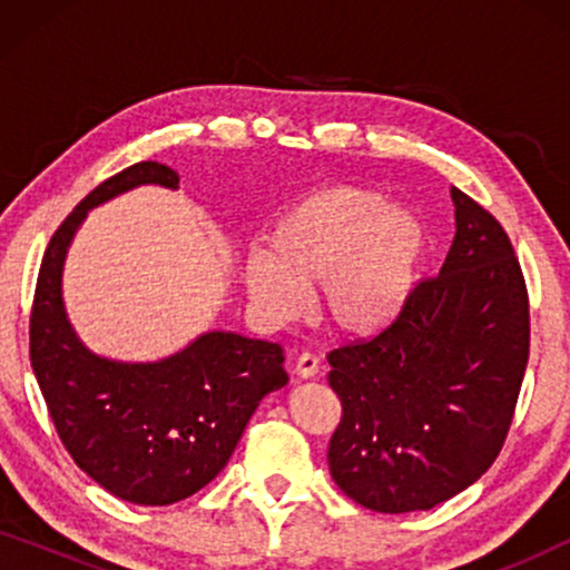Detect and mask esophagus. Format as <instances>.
Wrapping results in <instances>:
<instances>
[{"label":"esophagus","mask_w":570,"mask_h":570,"mask_svg":"<svg viewBox=\"0 0 570 570\" xmlns=\"http://www.w3.org/2000/svg\"><path fill=\"white\" fill-rule=\"evenodd\" d=\"M295 376L298 379H314L318 373V357L311 355V353H301L295 357V365H293Z\"/></svg>","instance_id":"34e87169"}]
</instances>
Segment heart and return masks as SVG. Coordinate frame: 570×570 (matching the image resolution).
I'll use <instances>...</instances> for the list:
<instances>
[{
  "mask_svg": "<svg viewBox=\"0 0 570 570\" xmlns=\"http://www.w3.org/2000/svg\"><path fill=\"white\" fill-rule=\"evenodd\" d=\"M425 252L428 228L415 209L337 184L285 209L240 275L248 298L272 318H291L301 287L316 285V311L332 332L371 337L410 301Z\"/></svg>",
  "mask_w": 570,
  "mask_h": 570,
  "instance_id": "obj_1",
  "label": "heart"
}]
</instances>
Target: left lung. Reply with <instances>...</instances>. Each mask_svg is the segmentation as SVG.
Wrapping results in <instances>:
<instances>
[{
  "label": "left lung",
  "instance_id": "8db88e82",
  "mask_svg": "<svg viewBox=\"0 0 570 570\" xmlns=\"http://www.w3.org/2000/svg\"><path fill=\"white\" fill-rule=\"evenodd\" d=\"M456 236L379 337L326 355L342 420L332 480L381 513L428 511L495 462L529 357V301L501 223L451 186Z\"/></svg>",
  "mask_w": 570,
  "mask_h": 570
}]
</instances>
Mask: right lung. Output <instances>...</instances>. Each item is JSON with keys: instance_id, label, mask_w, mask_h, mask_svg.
Instances as JSON below:
<instances>
[{"instance_id": "add662e5", "label": "right lung", "mask_w": 570, "mask_h": 570, "mask_svg": "<svg viewBox=\"0 0 570 570\" xmlns=\"http://www.w3.org/2000/svg\"><path fill=\"white\" fill-rule=\"evenodd\" d=\"M137 186L176 191L178 174L137 163L92 189L53 233L30 314V365L75 464L121 501L168 505L223 472L254 410L287 384V373L277 342L223 330L147 363L85 345L61 295L67 252L90 209Z\"/></svg>"}]
</instances>
